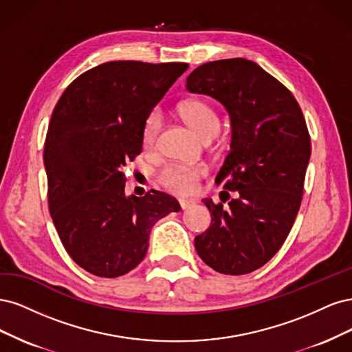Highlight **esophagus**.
Listing matches in <instances>:
<instances>
[{
    "label": "esophagus",
    "mask_w": 352,
    "mask_h": 352,
    "mask_svg": "<svg viewBox=\"0 0 352 352\" xmlns=\"http://www.w3.org/2000/svg\"><path fill=\"white\" fill-rule=\"evenodd\" d=\"M195 200H187V199H181L179 200V205H181V209H188L191 208L192 205H195Z\"/></svg>",
    "instance_id": "esophagus-1"
}]
</instances>
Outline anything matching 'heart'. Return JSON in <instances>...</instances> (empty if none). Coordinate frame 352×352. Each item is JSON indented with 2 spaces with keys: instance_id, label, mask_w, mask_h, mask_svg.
<instances>
[{
  "instance_id": "b5f03b06",
  "label": "heart",
  "mask_w": 352,
  "mask_h": 352,
  "mask_svg": "<svg viewBox=\"0 0 352 352\" xmlns=\"http://www.w3.org/2000/svg\"><path fill=\"white\" fill-rule=\"evenodd\" d=\"M181 117L195 130L200 138L212 139L221 127V120L217 109L209 102L191 99L184 102L179 108ZM162 127V112L155 108L147 114L142 127V140L146 147H153ZM208 169L205 165H169L165 166L160 179L161 183L177 195L191 196L199 191V181L205 177Z\"/></svg>"
}]
</instances>
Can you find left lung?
Here are the masks:
<instances>
[{
    "label": "left lung",
    "mask_w": 352,
    "mask_h": 352,
    "mask_svg": "<svg viewBox=\"0 0 352 352\" xmlns=\"http://www.w3.org/2000/svg\"><path fill=\"white\" fill-rule=\"evenodd\" d=\"M187 89L218 99L232 124L231 151L214 179L225 191L219 203L203 199L212 225L196 236L197 254L219 274H250L278 253L301 206L307 124L289 90L250 60L203 64Z\"/></svg>",
    "instance_id": "obj_1"
}]
</instances>
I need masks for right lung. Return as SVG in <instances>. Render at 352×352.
I'll list each match as a JSON object with an SVG mask.
<instances>
[{
	"mask_svg": "<svg viewBox=\"0 0 352 352\" xmlns=\"http://www.w3.org/2000/svg\"><path fill=\"white\" fill-rule=\"evenodd\" d=\"M187 63L109 61L73 80L45 139L48 206L60 240L89 274L118 278L146 256L152 226L179 203L162 191L126 192L122 169L142 153V127Z\"/></svg>",
	"mask_w": 352,
	"mask_h": 352,
	"instance_id": "add662e5",
	"label": "right lung"
}]
</instances>
